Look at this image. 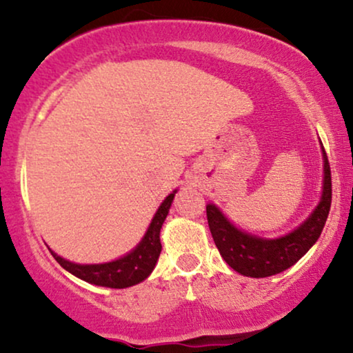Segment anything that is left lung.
Masks as SVG:
<instances>
[{
  "label": "left lung",
  "mask_w": 353,
  "mask_h": 353,
  "mask_svg": "<svg viewBox=\"0 0 353 353\" xmlns=\"http://www.w3.org/2000/svg\"><path fill=\"white\" fill-rule=\"evenodd\" d=\"M323 185L317 208L292 232L277 239L254 236L236 228L216 204H208V222L210 234L222 259L239 274L245 277H270L292 267L309 252L317 242L329 217L332 202V176L325 149L322 143Z\"/></svg>",
  "instance_id": "obj_1"
}]
</instances>
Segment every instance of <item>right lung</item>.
<instances>
[{
	"label": "right lung",
	"instance_id": "obj_1",
	"mask_svg": "<svg viewBox=\"0 0 353 353\" xmlns=\"http://www.w3.org/2000/svg\"><path fill=\"white\" fill-rule=\"evenodd\" d=\"M176 192L177 189L172 190L159 205V209L156 210L151 224H149L139 244L131 252L116 259V261L104 262V264H76V262L66 261L61 255L52 252L51 249L50 252L63 269H66L68 272L76 275L84 282L109 287V289H125V287L136 285V283L145 281L157 264L161 249H163L159 239L161 229H163Z\"/></svg>",
	"mask_w": 353,
	"mask_h": 353
}]
</instances>
